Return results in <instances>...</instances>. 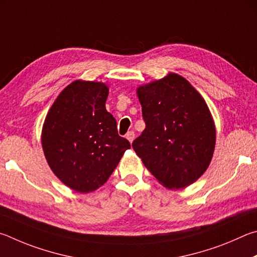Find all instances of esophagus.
<instances>
[{
    "instance_id": "esophagus-1",
    "label": "esophagus",
    "mask_w": 257,
    "mask_h": 257,
    "mask_svg": "<svg viewBox=\"0 0 257 257\" xmlns=\"http://www.w3.org/2000/svg\"><path fill=\"white\" fill-rule=\"evenodd\" d=\"M134 137H136V134H134V132L133 131H128L127 133H126V136H125V138L127 139V140L130 141V142H133V140H134Z\"/></svg>"
}]
</instances>
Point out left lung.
Masks as SVG:
<instances>
[{
	"instance_id": "left-lung-1",
	"label": "left lung",
	"mask_w": 257,
	"mask_h": 257,
	"mask_svg": "<svg viewBox=\"0 0 257 257\" xmlns=\"http://www.w3.org/2000/svg\"><path fill=\"white\" fill-rule=\"evenodd\" d=\"M146 121L132 147L143 165L169 190L190 186L205 173L215 148V125L200 92L170 72L137 88Z\"/></svg>"
}]
</instances>
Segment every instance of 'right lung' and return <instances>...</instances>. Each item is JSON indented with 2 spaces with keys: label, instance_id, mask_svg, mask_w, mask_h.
Here are the masks:
<instances>
[{
  "label": "right lung",
  "instance_id": "add662e5",
  "mask_svg": "<svg viewBox=\"0 0 257 257\" xmlns=\"http://www.w3.org/2000/svg\"><path fill=\"white\" fill-rule=\"evenodd\" d=\"M108 93L106 83L75 80L58 94L44 121L45 158L55 176L75 192L102 186L131 148L106 110Z\"/></svg>",
  "mask_w": 257,
  "mask_h": 257
}]
</instances>
